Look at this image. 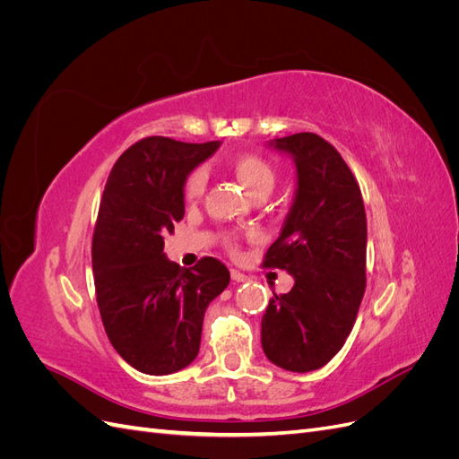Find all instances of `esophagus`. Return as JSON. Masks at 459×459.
Listing matches in <instances>:
<instances>
[{"label":"esophagus","instance_id":"esophagus-1","mask_svg":"<svg viewBox=\"0 0 459 459\" xmlns=\"http://www.w3.org/2000/svg\"><path fill=\"white\" fill-rule=\"evenodd\" d=\"M231 280L238 281V283H243V281H247V275L241 273L239 270H231Z\"/></svg>","mask_w":459,"mask_h":459}]
</instances>
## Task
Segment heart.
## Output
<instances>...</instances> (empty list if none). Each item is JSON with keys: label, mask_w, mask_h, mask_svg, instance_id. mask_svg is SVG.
<instances>
[{"label": "heart", "mask_w": 459, "mask_h": 459, "mask_svg": "<svg viewBox=\"0 0 459 459\" xmlns=\"http://www.w3.org/2000/svg\"><path fill=\"white\" fill-rule=\"evenodd\" d=\"M231 169L238 176L243 187L251 193V195H258V193H270L275 184V170L273 166L260 155H253V152H243L233 160ZM206 187V172L203 169L193 170L184 182V199L193 203L197 201ZM230 251H238L235 243H228Z\"/></svg>", "instance_id": "1"}]
</instances>
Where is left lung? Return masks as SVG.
Segmentation results:
<instances>
[{
	"label": "left lung",
	"instance_id": "obj_1",
	"mask_svg": "<svg viewBox=\"0 0 459 459\" xmlns=\"http://www.w3.org/2000/svg\"><path fill=\"white\" fill-rule=\"evenodd\" d=\"M297 164V195L264 268L295 277L262 316V349L287 371L324 368L351 335L366 290L368 226L362 191L339 151L300 132L275 140Z\"/></svg>",
	"mask_w": 459,
	"mask_h": 459
}]
</instances>
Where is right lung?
<instances>
[{"mask_svg": "<svg viewBox=\"0 0 459 459\" xmlns=\"http://www.w3.org/2000/svg\"><path fill=\"white\" fill-rule=\"evenodd\" d=\"M220 142L143 137L108 174L91 239L95 297L115 351L137 371L169 375L199 354L204 312L230 283L212 256L179 268L164 235L184 218V182Z\"/></svg>", "mask_w": 459, "mask_h": 459, "instance_id": "1", "label": "right lung"}]
</instances>
